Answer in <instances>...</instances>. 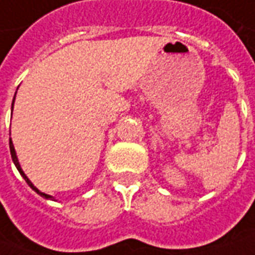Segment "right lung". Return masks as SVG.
Returning <instances> with one entry per match:
<instances>
[{"label": "right lung", "instance_id": "right-lung-1", "mask_svg": "<svg viewBox=\"0 0 255 255\" xmlns=\"http://www.w3.org/2000/svg\"><path fill=\"white\" fill-rule=\"evenodd\" d=\"M14 99H15V96H14ZM12 106H14V101H12ZM9 152H11V157H12V162H14L15 167L18 169V171H19V173H21V176L24 177V180L26 181V183H28V186H29V187H31V189H32V190H34V191H36V193H38L39 196H42L44 199H49V200H54V199H52V196H49V194H45V193H42V191L38 190V189L35 187L34 184L31 183V180H29V179H28V177L25 176V173H24V171H22V169H21V166H19V162H18V157H16V153H15L14 144H12V140H11V139H9Z\"/></svg>", "mask_w": 255, "mask_h": 255}]
</instances>
